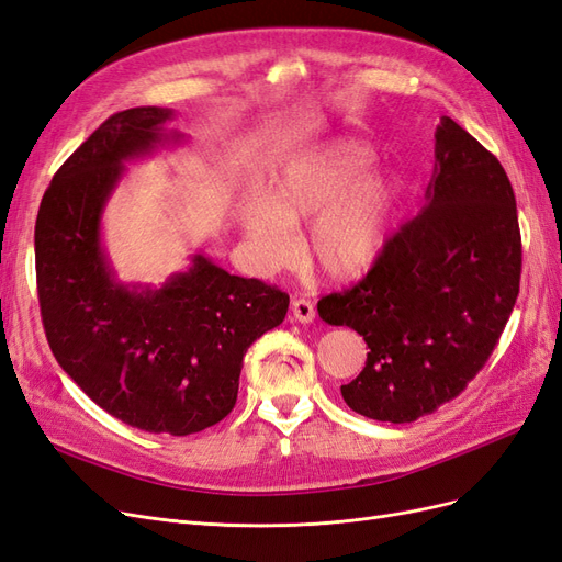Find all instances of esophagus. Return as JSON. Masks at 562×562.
<instances>
[{
	"mask_svg": "<svg viewBox=\"0 0 562 562\" xmlns=\"http://www.w3.org/2000/svg\"><path fill=\"white\" fill-rule=\"evenodd\" d=\"M291 312H293V318H295L297 323H312V321L316 318L314 304H312L310 300H304V297H295V300H293Z\"/></svg>",
	"mask_w": 562,
	"mask_h": 562,
	"instance_id": "34e87169",
	"label": "esophagus"
}]
</instances>
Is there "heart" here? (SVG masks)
<instances>
[{"mask_svg":"<svg viewBox=\"0 0 562 562\" xmlns=\"http://www.w3.org/2000/svg\"><path fill=\"white\" fill-rule=\"evenodd\" d=\"M372 151L337 140L293 157L241 209V229L262 269L297 258L295 227L312 220L307 260L323 279L347 283L375 267L386 244L396 190L378 168H363Z\"/></svg>","mask_w":562,"mask_h":562,"instance_id":"heart-1","label":"heart"}]
</instances>
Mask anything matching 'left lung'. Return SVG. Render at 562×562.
<instances>
[{
	"instance_id": "obj_1",
	"label": "left lung",
	"mask_w": 562,
	"mask_h": 562,
	"mask_svg": "<svg viewBox=\"0 0 562 562\" xmlns=\"http://www.w3.org/2000/svg\"><path fill=\"white\" fill-rule=\"evenodd\" d=\"M434 155L419 215L363 281L318 300L323 321L366 339V368L342 398L378 422H415L462 394L520 288L516 196L502 164L450 116H440Z\"/></svg>"
}]
</instances>
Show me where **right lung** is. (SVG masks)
Listing matches in <instances>:
<instances>
[{
  "label": "right lung",
  "mask_w": 562,
  "mask_h": 562,
  "mask_svg": "<svg viewBox=\"0 0 562 562\" xmlns=\"http://www.w3.org/2000/svg\"><path fill=\"white\" fill-rule=\"evenodd\" d=\"M168 108L112 114L44 192L35 227L37 293L48 347L83 394L128 427L187 436L225 419L244 356L277 328L288 295L192 255L161 288L116 281L100 220L124 164L182 133Z\"/></svg>",
  "instance_id": "1"
}]
</instances>
